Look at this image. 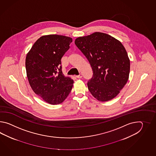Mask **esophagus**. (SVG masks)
<instances>
[{
    "label": "esophagus",
    "mask_w": 156,
    "mask_h": 156,
    "mask_svg": "<svg viewBox=\"0 0 156 156\" xmlns=\"http://www.w3.org/2000/svg\"><path fill=\"white\" fill-rule=\"evenodd\" d=\"M76 77L77 78H78V79H81L83 77V75L81 73H80L79 75H77V76H76Z\"/></svg>",
    "instance_id": "34e87169"
}]
</instances>
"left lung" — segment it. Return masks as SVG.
<instances>
[{"label":"left lung","mask_w":156,"mask_h":156,"mask_svg":"<svg viewBox=\"0 0 156 156\" xmlns=\"http://www.w3.org/2000/svg\"><path fill=\"white\" fill-rule=\"evenodd\" d=\"M75 43L93 69V77L87 83L90 92L100 101L113 99L126 85L129 75L130 60L123 44L98 32L77 37Z\"/></svg>","instance_id":"8db88e82"}]
</instances>
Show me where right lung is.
Instances as JSON below:
<instances>
[{
  "label": "right lung",
  "instance_id": "right-lung-1",
  "mask_svg": "<svg viewBox=\"0 0 156 156\" xmlns=\"http://www.w3.org/2000/svg\"><path fill=\"white\" fill-rule=\"evenodd\" d=\"M73 39L49 34L41 37L33 44L26 58L27 76L34 93L51 105L62 103L69 95L73 80L65 76L61 58Z\"/></svg>",
  "mask_w": 156,
  "mask_h": 156
}]
</instances>
